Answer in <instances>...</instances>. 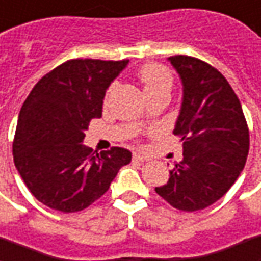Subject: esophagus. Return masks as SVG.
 I'll list each match as a JSON object with an SVG mask.
<instances>
[{
  "instance_id": "34e87169",
  "label": "esophagus",
  "mask_w": 261,
  "mask_h": 261,
  "mask_svg": "<svg viewBox=\"0 0 261 261\" xmlns=\"http://www.w3.org/2000/svg\"><path fill=\"white\" fill-rule=\"evenodd\" d=\"M134 161L145 163V161H148V156L144 155V154H141V152H135V154H134Z\"/></svg>"
}]
</instances>
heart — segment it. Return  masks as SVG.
<instances>
[{"instance_id": "b5f03b06", "label": "heart", "mask_w": 261, "mask_h": 261, "mask_svg": "<svg viewBox=\"0 0 261 261\" xmlns=\"http://www.w3.org/2000/svg\"><path fill=\"white\" fill-rule=\"evenodd\" d=\"M138 78L148 97L154 94L170 95L171 87H173V75L164 65L154 64V62L145 64L139 68Z\"/></svg>"}]
</instances>
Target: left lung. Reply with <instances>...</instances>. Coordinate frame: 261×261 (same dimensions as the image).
<instances>
[{"label": "left lung", "mask_w": 261, "mask_h": 261, "mask_svg": "<svg viewBox=\"0 0 261 261\" xmlns=\"http://www.w3.org/2000/svg\"><path fill=\"white\" fill-rule=\"evenodd\" d=\"M183 83V103L173 134L183 160L155 192L185 212L205 209L236 183L246 166L250 135L243 107L226 78L193 56H170Z\"/></svg>", "instance_id": "left-lung-1"}]
</instances>
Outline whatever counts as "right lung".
Wrapping results in <instances>:
<instances>
[{
  "mask_svg": "<svg viewBox=\"0 0 261 261\" xmlns=\"http://www.w3.org/2000/svg\"><path fill=\"white\" fill-rule=\"evenodd\" d=\"M127 62L69 59L27 95L13 141L14 164L30 193L47 207L64 214L86 209L130 163L125 148L97 154L83 145L90 122L101 117L106 90Z\"/></svg>",
  "mask_w": 261,
  "mask_h": 261,
  "instance_id": "right-lung-1",
  "label": "right lung"
}]
</instances>
